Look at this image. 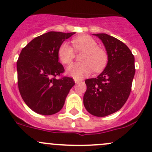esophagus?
Masks as SVG:
<instances>
[{"label": "esophagus", "instance_id": "obj_1", "mask_svg": "<svg viewBox=\"0 0 152 152\" xmlns=\"http://www.w3.org/2000/svg\"><path fill=\"white\" fill-rule=\"evenodd\" d=\"M80 81H82V80H81V79H76V78H75V79H74L75 83H79Z\"/></svg>", "mask_w": 152, "mask_h": 152}]
</instances>
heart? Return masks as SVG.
I'll list each match as a JSON object with an SVG mask.
<instances>
[{"mask_svg":"<svg viewBox=\"0 0 152 152\" xmlns=\"http://www.w3.org/2000/svg\"><path fill=\"white\" fill-rule=\"evenodd\" d=\"M72 43L76 51H82L80 57L82 62L69 65L66 69L67 75L80 79L90 74L93 69L95 72H100L104 68L108 55L104 49L98 46L97 42L93 38L88 35H82L73 39ZM73 49L66 42L59 46L58 57L62 63L66 65L73 60L75 55Z\"/></svg>","mask_w":152,"mask_h":152,"instance_id":"b5f03b06","label":"heart"}]
</instances>
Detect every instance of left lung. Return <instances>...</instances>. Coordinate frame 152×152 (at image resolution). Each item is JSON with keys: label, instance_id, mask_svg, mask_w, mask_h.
Segmentation results:
<instances>
[{"label": "left lung", "instance_id": "1", "mask_svg": "<svg viewBox=\"0 0 152 152\" xmlns=\"http://www.w3.org/2000/svg\"><path fill=\"white\" fill-rule=\"evenodd\" d=\"M103 42L108 55L107 66L96 78L85 80L83 102L89 113L104 117L118 111L131 92L135 73L134 57L128 47L107 34H93Z\"/></svg>", "mask_w": 152, "mask_h": 152}]
</instances>
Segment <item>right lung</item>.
<instances>
[{"instance_id": "1", "label": "right lung", "mask_w": 152, "mask_h": 152, "mask_svg": "<svg viewBox=\"0 0 152 152\" xmlns=\"http://www.w3.org/2000/svg\"><path fill=\"white\" fill-rule=\"evenodd\" d=\"M75 32L49 31L37 37L22 49L17 62L18 84L24 102L38 114L50 115L62 110L73 79H56L65 69L58 50Z\"/></svg>"}]
</instances>
